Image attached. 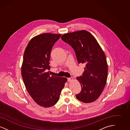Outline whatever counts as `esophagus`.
I'll return each instance as SVG.
<instances>
[{"instance_id": "34e87169", "label": "esophagus", "mask_w": 130, "mask_h": 130, "mask_svg": "<svg viewBox=\"0 0 130 130\" xmlns=\"http://www.w3.org/2000/svg\"><path fill=\"white\" fill-rule=\"evenodd\" d=\"M73 80V77H69L68 78V82H71Z\"/></svg>"}]
</instances>
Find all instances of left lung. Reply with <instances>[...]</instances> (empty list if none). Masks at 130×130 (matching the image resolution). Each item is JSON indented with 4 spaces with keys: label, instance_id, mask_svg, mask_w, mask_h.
<instances>
[{
    "label": "left lung",
    "instance_id": "left-lung-1",
    "mask_svg": "<svg viewBox=\"0 0 130 130\" xmlns=\"http://www.w3.org/2000/svg\"><path fill=\"white\" fill-rule=\"evenodd\" d=\"M61 39L74 50L77 62L86 64L82 76L77 77L81 91L76 98L84 103H91L102 93L108 76L105 54L97 40L89 31H76L65 34Z\"/></svg>",
    "mask_w": 130,
    "mask_h": 130
}]
</instances>
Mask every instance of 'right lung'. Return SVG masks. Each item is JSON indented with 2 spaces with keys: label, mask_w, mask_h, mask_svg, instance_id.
<instances>
[{
  "label": "right lung",
  "mask_w": 130,
  "mask_h": 130,
  "mask_svg": "<svg viewBox=\"0 0 130 130\" xmlns=\"http://www.w3.org/2000/svg\"><path fill=\"white\" fill-rule=\"evenodd\" d=\"M61 34L44 33L32 38L25 49L21 74L27 91L38 105H55L67 79L50 75V59L54 44Z\"/></svg>",
  "instance_id": "add662e5"
}]
</instances>
